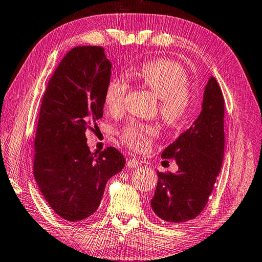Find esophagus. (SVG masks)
Instances as JSON below:
<instances>
[{"instance_id":"34e87169","label":"esophagus","mask_w":262,"mask_h":262,"mask_svg":"<svg viewBox=\"0 0 262 262\" xmlns=\"http://www.w3.org/2000/svg\"><path fill=\"white\" fill-rule=\"evenodd\" d=\"M127 165H128V168H137V166L140 165V162H138L137 159L129 157L127 159Z\"/></svg>"}]
</instances>
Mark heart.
<instances>
[{
  "mask_svg": "<svg viewBox=\"0 0 262 262\" xmlns=\"http://www.w3.org/2000/svg\"><path fill=\"white\" fill-rule=\"evenodd\" d=\"M136 79L159 98V114L165 125L180 126L190 113L192 92L189 77L181 65L171 59H157L142 65ZM127 82L120 77L111 79L104 90V105L110 113H120L124 108ZM157 127L138 121H129L119 133L121 141L136 151L145 149L158 136Z\"/></svg>",
  "mask_w": 262,
  "mask_h": 262,
  "instance_id": "1",
  "label": "heart"
}]
</instances>
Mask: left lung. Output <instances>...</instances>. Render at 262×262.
<instances>
[{"label": "left lung", "mask_w": 262, "mask_h": 262, "mask_svg": "<svg viewBox=\"0 0 262 262\" xmlns=\"http://www.w3.org/2000/svg\"><path fill=\"white\" fill-rule=\"evenodd\" d=\"M224 146V98L211 76L198 118L161 155L176 160L179 170L176 173L158 171L151 200L157 216L170 223H185L202 213L221 171Z\"/></svg>", "instance_id": "8db88e82"}]
</instances>
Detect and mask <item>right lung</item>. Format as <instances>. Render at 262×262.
I'll use <instances>...</instances> for the list:
<instances>
[{
  "label": "right lung",
  "mask_w": 262,
  "mask_h": 262,
  "mask_svg": "<svg viewBox=\"0 0 262 262\" xmlns=\"http://www.w3.org/2000/svg\"><path fill=\"white\" fill-rule=\"evenodd\" d=\"M111 63L100 46H79L65 55L48 82L35 136L33 176L39 190L62 219H88L101 203L105 185L125 166L110 146L91 153L88 129L103 116Z\"/></svg>",
  "instance_id": "1"
}]
</instances>
